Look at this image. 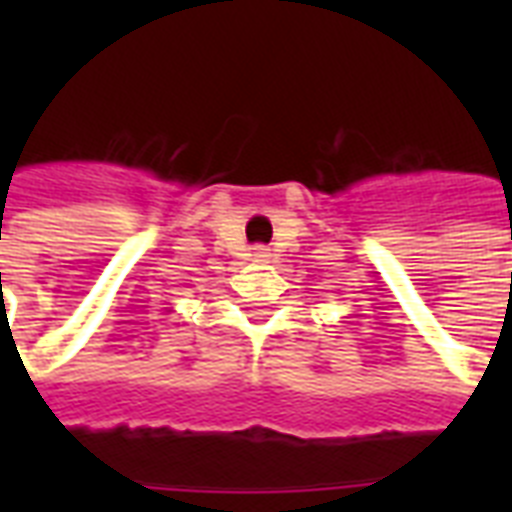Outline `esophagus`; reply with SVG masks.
<instances>
[{
    "instance_id": "34e87169",
    "label": "esophagus",
    "mask_w": 512,
    "mask_h": 512,
    "mask_svg": "<svg viewBox=\"0 0 512 512\" xmlns=\"http://www.w3.org/2000/svg\"><path fill=\"white\" fill-rule=\"evenodd\" d=\"M252 257H255V260H260V263H265V260L271 257V249L265 247V244H255V247H252Z\"/></svg>"
}]
</instances>
